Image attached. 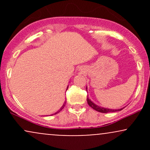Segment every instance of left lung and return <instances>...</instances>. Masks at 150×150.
I'll return each instance as SVG.
<instances>
[{"label": "left lung", "instance_id": "1", "mask_svg": "<svg viewBox=\"0 0 150 150\" xmlns=\"http://www.w3.org/2000/svg\"><path fill=\"white\" fill-rule=\"evenodd\" d=\"M86 89H87V87H86ZM87 103H88L89 106L90 107H92L93 109L96 110V111H98V112H101V113H110V112H116V111H121L122 109H123L124 107L120 108V109H111V108H104L101 107V106H98V105L95 104L94 102H92L90 99H89L88 97L87 98Z\"/></svg>", "mask_w": 150, "mask_h": 150}]
</instances>
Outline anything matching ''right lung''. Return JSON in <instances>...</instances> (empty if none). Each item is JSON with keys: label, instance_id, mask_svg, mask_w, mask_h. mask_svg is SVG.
Masks as SVG:
<instances>
[{"label": "right lung", "instance_id": "obj_1", "mask_svg": "<svg viewBox=\"0 0 150 150\" xmlns=\"http://www.w3.org/2000/svg\"><path fill=\"white\" fill-rule=\"evenodd\" d=\"M68 87H67V89H68ZM65 103H66V102H64V104H63V106H61V108H60V109H59V110H58V111H56V113H53V114H51V116H53V115H55V114H57V113H59V112H60V111H61V110H62V109H63V108H64V106H65Z\"/></svg>", "mask_w": 150, "mask_h": 150}]
</instances>
